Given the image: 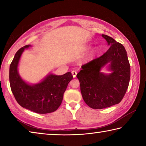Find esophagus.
<instances>
[{"label": "esophagus", "instance_id": "34e87169", "mask_svg": "<svg viewBox=\"0 0 146 146\" xmlns=\"http://www.w3.org/2000/svg\"><path fill=\"white\" fill-rule=\"evenodd\" d=\"M71 73H72L73 77H76V74H77V71H75V70H73V71H72V72H71Z\"/></svg>", "mask_w": 146, "mask_h": 146}]
</instances>
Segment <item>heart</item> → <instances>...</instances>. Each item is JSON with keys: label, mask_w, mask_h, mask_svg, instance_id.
Wrapping results in <instances>:
<instances>
[{"label": "heart", "mask_w": 146, "mask_h": 146, "mask_svg": "<svg viewBox=\"0 0 146 146\" xmlns=\"http://www.w3.org/2000/svg\"><path fill=\"white\" fill-rule=\"evenodd\" d=\"M89 48H90V47L87 46V47H86V49H89Z\"/></svg>", "instance_id": "b5f03b06"}]
</instances>
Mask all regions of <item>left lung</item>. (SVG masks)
I'll return each instance as SVG.
<instances>
[{"instance_id":"obj_1","label":"left lung","mask_w":146,"mask_h":146,"mask_svg":"<svg viewBox=\"0 0 146 146\" xmlns=\"http://www.w3.org/2000/svg\"><path fill=\"white\" fill-rule=\"evenodd\" d=\"M110 46L102 56L82 66L76 77L86 104L93 109H103L120 103L124 97L130 80V64L122 44L106 35H102ZM110 63L113 72L106 75L101 68Z\"/></svg>"}]
</instances>
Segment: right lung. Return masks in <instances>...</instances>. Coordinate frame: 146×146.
Listing matches in <instances>:
<instances>
[{
  "label": "right lung",
  "mask_w": 146,
  "mask_h": 146,
  "mask_svg": "<svg viewBox=\"0 0 146 146\" xmlns=\"http://www.w3.org/2000/svg\"><path fill=\"white\" fill-rule=\"evenodd\" d=\"M26 45L17 51L9 67V83L15 98L20 106L39 114L52 113L60 106L64 93L73 76L71 72L62 75H48L34 86L21 79L17 71L19 61Z\"/></svg>",
  "instance_id": "add662e5"
}]
</instances>
